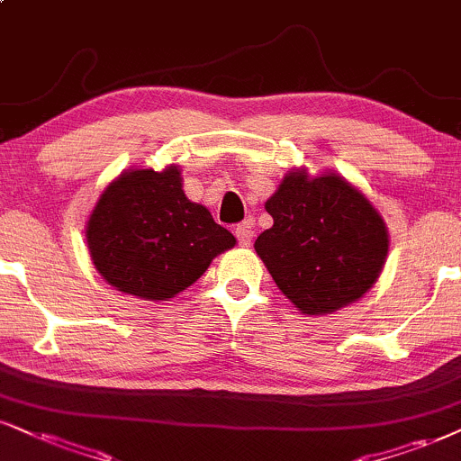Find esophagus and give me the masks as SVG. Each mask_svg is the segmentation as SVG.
Wrapping results in <instances>:
<instances>
[{
    "mask_svg": "<svg viewBox=\"0 0 461 461\" xmlns=\"http://www.w3.org/2000/svg\"><path fill=\"white\" fill-rule=\"evenodd\" d=\"M235 237H237V241H240L241 248H248L249 243H252V237H254L252 224H249V221H243V224L237 226Z\"/></svg>",
    "mask_w": 461,
    "mask_h": 461,
    "instance_id": "1",
    "label": "esophagus"
}]
</instances>
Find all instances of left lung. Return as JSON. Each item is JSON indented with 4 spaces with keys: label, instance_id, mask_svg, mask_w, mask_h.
<instances>
[{
    "label": "left lung",
    "instance_id": "obj_1",
    "mask_svg": "<svg viewBox=\"0 0 461 461\" xmlns=\"http://www.w3.org/2000/svg\"><path fill=\"white\" fill-rule=\"evenodd\" d=\"M274 226L257 254L303 314H329L372 288L389 249L387 226L361 192L338 175L284 177L265 204Z\"/></svg>",
    "mask_w": 461,
    "mask_h": 461
}]
</instances>
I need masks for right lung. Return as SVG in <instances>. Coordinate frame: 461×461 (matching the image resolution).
<instances>
[{"label":"right lung","mask_w":461,"mask_h":461,"mask_svg":"<svg viewBox=\"0 0 461 461\" xmlns=\"http://www.w3.org/2000/svg\"><path fill=\"white\" fill-rule=\"evenodd\" d=\"M95 269L117 291L167 301L201 277L235 237L187 201L177 167L130 170L106 187L87 221Z\"/></svg>","instance_id":"obj_1"}]
</instances>
